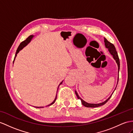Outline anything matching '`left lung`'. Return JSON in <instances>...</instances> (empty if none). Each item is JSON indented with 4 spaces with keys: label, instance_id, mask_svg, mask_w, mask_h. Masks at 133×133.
Segmentation results:
<instances>
[{
    "label": "left lung",
    "instance_id": "obj_1",
    "mask_svg": "<svg viewBox=\"0 0 133 133\" xmlns=\"http://www.w3.org/2000/svg\"><path fill=\"white\" fill-rule=\"evenodd\" d=\"M104 43H105V46L107 48H108V50L109 51V52L111 54V55L113 56V58L114 59V60L116 61V63H117V66H118V73H119V57H118V54L117 52V51H116V50L115 48V47L114 45H113V44H112L111 43H110V42L109 41H107V39L106 38H104ZM118 78H117V83H118ZM117 85H116V87H117ZM115 88V89H116ZM115 90L113 91V92L115 91ZM113 92H112V94L111 95V96H110L109 98L107 99L106 100H105L104 102H103L102 103H98V104H94V103H87L86 102L84 101V100L80 98V97L79 96L77 92L75 90V93L76 94L77 96V98L78 99H80L81 100V103L83 105H84L85 107H91V108H94V107H100V106H102L103 105L105 104V103L107 102L109 99L111 98V97L112 96V94Z\"/></svg>",
    "mask_w": 133,
    "mask_h": 133
}]
</instances>
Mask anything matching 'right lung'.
<instances>
[{"label": "right lung", "mask_w": 133, "mask_h": 133, "mask_svg": "<svg viewBox=\"0 0 133 133\" xmlns=\"http://www.w3.org/2000/svg\"><path fill=\"white\" fill-rule=\"evenodd\" d=\"M34 37V35H30V36H29L28 38H27L26 39V40L24 41H23V42H22L21 43H20V44L19 45V46H18V48H17V51H16V55H15V58H14V62H13V63H14V61H15V59H16V57L17 56V54L19 52H20V51H21V50L23 49L24 47H25V46H26L27 45H28L29 43H30V41H31V39H33V38ZM63 82V81L59 84V87H58V88H59V86H60V85H61V84H62ZM58 88H57V89H58ZM56 98H57V94H56L55 98V100H54L53 102H52L50 104L47 105H46V107H48V106H50V105H51L52 104H53L55 102L56 100ZM36 107V108H44V107Z\"/></svg>", "instance_id": "1"}]
</instances>
